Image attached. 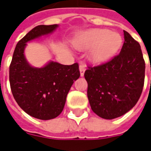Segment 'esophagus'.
<instances>
[{"instance_id":"esophagus-1","label":"esophagus","mask_w":151,"mask_h":151,"mask_svg":"<svg viewBox=\"0 0 151 151\" xmlns=\"http://www.w3.org/2000/svg\"><path fill=\"white\" fill-rule=\"evenodd\" d=\"M86 70V67L84 64H80V76H83L84 72Z\"/></svg>"}]
</instances>
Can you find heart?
<instances>
[{"label": "heart", "instance_id": "heart-1", "mask_svg": "<svg viewBox=\"0 0 151 151\" xmlns=\"http://www.w3.org/2000/svg\"><path fill=\"white\" fill-rule=\"evenodd\" d=\"M123 43L120 34L106 29H91L83 32L74 41L79 50H88L89 59L94 63H102L113 58Z\"/></svg>", "mask_w": 151, "mask_h": 151}]
</instances>
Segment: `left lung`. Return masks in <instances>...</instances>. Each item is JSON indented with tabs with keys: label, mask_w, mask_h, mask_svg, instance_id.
<instances>
[{
	"label": "left lung",
	"mask_w": 151,
	"mask_h": 151,
	"mask_svg": "<svg viewBox=\"0 0 151 151\" xmlns=\"http://www.w3.org/2000/svg\"><path fill=\"white\" fill-rule=\"evenodd\" d=\"M121 52L112 60L89 67L84 77L88 98L94 113L104 119L124 115L137 104L145 80V61L141 47L124 30Z\"/></svg>",
	"instance_id": "obj_1"
}]
</instances>
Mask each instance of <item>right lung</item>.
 Wrapping results in <instances>:
<instances>
[{
  "mask_svg": "<svg viewBox=\"0 0 151 151\" xmlns=\"http://www.w3.org/2000/svg\"><path fill=\"white\" fill-rule=\"evenodd\" d=\"M58 25H40L17 42L9 66V83L13 96L21 109L40 120L55 118L62 113L66 98L74 81L80 77L78 63L63 65L50 61L35 68L24 54L27 42L50 35Z\"/></svg>",
  "mask_w": 151,
  "mask_h": 151,
  "instance_id": "1",
  "label": "right lung"
}]
</instances>
